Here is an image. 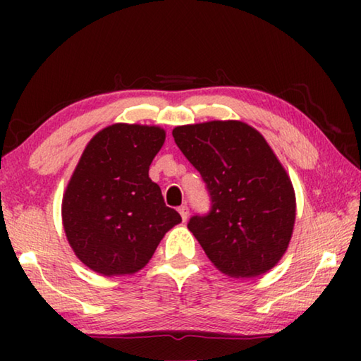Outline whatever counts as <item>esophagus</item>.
<instances>
[{
	"label": "esophagus",
	"mask_w": 361,
	"mask_h": 361,
	"mask_svg": "<svg viewBox=\"0 0 361 361\" xmlns=\"http://www.w3.org/2000/svg\"><path fill=\"white\" fill-rule=\"evenodd\" d=\"M178 213H180V216H181L183 221H186L188 216H189V209H188V207L186 205L178 207Z\"/></svg>",
	"instance_id": "34e87169"
}]
</instances>
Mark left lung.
<instances>
[{
  "label": "left lung",
  "mask_w": 361,
  "mask_h": 361,
  "mask_svg": "<svg viewBox=\"0 0 361 361\" xmlns=\"http://www.w3.org/2000/svg\"><path fill=\"white\" fill-rule=\"evenodd\" d=\"M172 135L210 192V213L188 228L213 266L235 279L271 271L290 245L296 195L266 138L242 121L178 126Z\"/></svg>",
  "instance_id": "8db88e82"
}]
</instances>
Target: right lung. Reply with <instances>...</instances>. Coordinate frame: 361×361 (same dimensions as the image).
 Segmentation results:
<instances>
[{
	"label": "right lung",
	"instance_id": "add662e5",
	"mask_svg": "<svg viewBox=\"0 0 361 361\" xmlns=\"http://www.w3.org/2000/svg\"><path fill=\"white\" fill-rule=\"evenodd\" d=\"M166 142L159 126L111 124L95 133L66 185L62 221L82 264L105 277L148 264L166 232L181 223L149 178Z\"/></svg>",
	"mask_w": 361,
	"mask_h": 361
}]
</instances>
